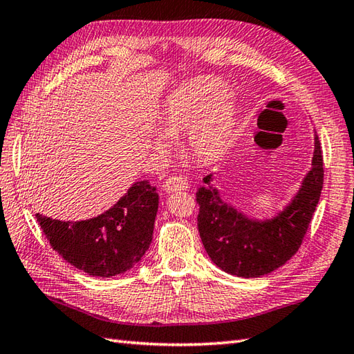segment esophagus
Here are the masks:
<instances>
[{"mask_svg": "<svg viewBox=\"0 0 354 354\" xmlns=\"http://www.w3.org/2000/svg\"><path fill=\"white\" fill-rule=\"evenodd\" d=\"M188 183L187 179L183 176H169L166 180L162 183V190L167 193H174V192H180V190H187Z\"/></svg>", "mask_w": 354, "mask_h": 354, "instance_id": "obj_1", "label": "esophagus"}]
</instances>
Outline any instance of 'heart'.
<instances>
[{"mask_svg":"<svg viewBox=\"0 0 354 354\" xmlns=\"http://www.w3.org/2000/svg\"><path fill=\"white\" fill-rule=\"evenodd\" d=\"M236 106L229 88L216 80H197L175 88L157 118L160 133L153 134L157 152L169 149V137L187 133L192 157L201 162L217 160L231 143L236 128Z\"/></svg>","mask_w":354,"mask_h":354,"instance_id":"obj_1","label":"heart"}]
</instances>
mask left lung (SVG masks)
I'll list each match as a JSON object with an SVG mask.
<instances>
[{
    "mask_svg": "<svg viewBox=\"0 0 354 354\" xmlns=\"http://www.w3.org/2000/svg\"><path fill=\"white\" fill-rule=\"evenodd\" d=\"M310 169L291 202L274 217L258 220L223 201L212 175L196 193L197 229L211 261L229 274L259 277L282 267L299 250L323 188V152L314 137Z\"/></svg>",
    "mask_w": 354,
    "mask_h": 354,
    "instance_id": "8db88e82",
    "label": "left lung"
}]
</instances>
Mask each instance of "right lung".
Masks as SVG:
<instances>
[{
    "mask_svg": "<svg viewBox=\"0 0 354 354\" xmlns=\"http://www.w3.org/2000/svg\"><path fill=\"white\" fill-rule=\"evenodd\" d=\"M155 190L149 180H138L110 209L88 220L36 218L66 262L90 276L111 277L133 268L149 249L160 199Z\"/></svg>",
    "mask_w": 354,
    "mask_h": 354,
    "instance_id": "right-lung-1",
    "label": "right lung"
}]
</instances>
